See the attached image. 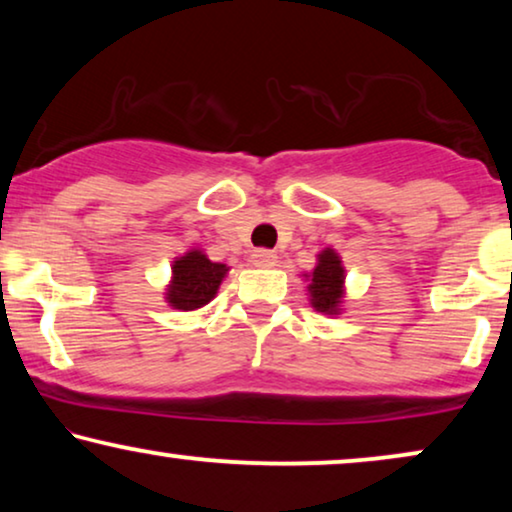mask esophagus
Returning <instances> with one entry per match:
<instances>
[{
  "instance_id": "34e87169",
  "label": "esophagus",
  "mask_w": 512,
  "mask_h": 512,
  "mask_svg": "<svg viewBox=\"0 0 512 512\" xmlns=\"http://www.w3.org/2000/svg\"><path fill=\"white\" fill-rule=\"evenodd\" d=\"M251 263L258 265V268H270V265L277 263V254L268 249H256L254 254H251Z\"/></svg>"
}]
</instances>
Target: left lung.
<instances>
[{"label":"left lung","instance_id":"left-lung-1","mask_svg":"<svg viewBox=\"0 0 512 512\" xmlns=\"http://www.w3.org/2000/svg\"><path fill=\"white\" fill-rule=\"evenodd\" d=\"M310 305L321 314H340L345 300V265L338 251L326 247L317 256L312 272H305Z\"/></svg>","mask_w":512,"mask_h":512}]
</instances>
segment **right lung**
Masks as SVG:
<instances>
[{"label":"right lung","instance_id":"right-lung-1","mask_svg":"<svg viewBox=\"0 0 512 512\" xmlns=\"http://www.w3.org/2000/svg\"><path fill=\"white\" fill-rule=\"evenodd\" d=\"M226 263L209 261L202 249H188L184 256L174 258L172 279L165 289V300L181 312H193L212 303L216 291L228 275Z\"/></svg>","mask_w":512,"mask_h":512}]
</instances>
